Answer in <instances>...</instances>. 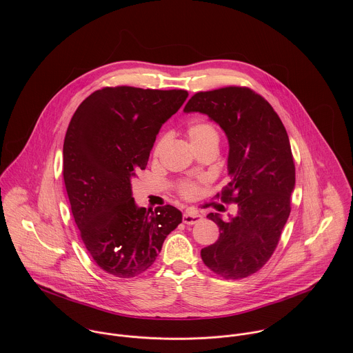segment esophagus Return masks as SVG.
<instances>
[{
	"label": "esophagus",
	"mask_w": 353,
	"mask_h": 353,
	"mask_svg": "<svg viewBox=\"0 0 353 353\" xmlns=\"http://www.w3.org/2000/svg\"><path fill=\"white\" fill-rule=\"evenodd\" d=\"M201 220L202 216L200 213H197V212H186L183 214V223L188 224V225H193V224H196V223H199Z\"/></svg>",
	"instance_id": "obj_1"
}]
</instances>
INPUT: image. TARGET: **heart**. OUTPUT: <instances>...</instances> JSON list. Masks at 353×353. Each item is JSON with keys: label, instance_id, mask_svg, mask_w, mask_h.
<instances>
[{"label": "heart", "instance_id": "b5f03b06", "mask_svg": "<svg viewBox=\"0 0 353 353\" xmlns=\"http://www.w3.org/2000/svg\"><path fill=\"white\" fill-rule=\"evenodd\" d=\"M186 136L192 144L193 148L200 147V145H206V144H214L217 145L219 143V133L214 128L213 123H210L209 121L205 119H197L193 121L188 125L186 128ZM165 143V137H160L154 145L153 153L157 154L159 152L161 151L163 145ZM179 194L186 199V200H193L197 197L200 188L197 183L194 182H182L178 188Z\"/></svg>", "mask_w": 353, "mask_h": 353}]
</instances>
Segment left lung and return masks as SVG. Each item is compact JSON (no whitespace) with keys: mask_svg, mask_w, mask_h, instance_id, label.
<instances>
[{"mask_svg":"<svg viewBox=\"0 0 353 353\" xmlns=\"http://www.w3.org/2000/svg\"><path fill=\"white\" fill-rule=\"evenodd\" d=\"M183 111L206 114L224 130L231 181L221 201L238 203L227 220L208 214L220 236L202 249V261L224 279H245L269 261L291 213L295 163L287 130L273 107L248 87L197 92Z\"/></svg>","mask_w":353,"mask_h":353,"instance_id":"8db88e82","label":"left lung"}]
</instances>
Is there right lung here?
I'll use <instances>...</instances> for the list:
<instances>
[{
  "mask_svg": "<svg viewBox=\"0 0 353 353\" xmlns=\"http://www.w3.org/2000/svg\"><path fill=\"white\" fill-rule=\"evenodd\" d=\"M188 95L185 90L105 87L70 119L63 141L65 188L83 243L108 274L144 273L182 223L175 206L139 208L132 179L145 170L161 125Z\"/></svg>",
  "mask_w": 353,
  "mask_h": 353,
  "instance_id": "right-lung-1",
  "label": "right lung"
}]
</instances>
